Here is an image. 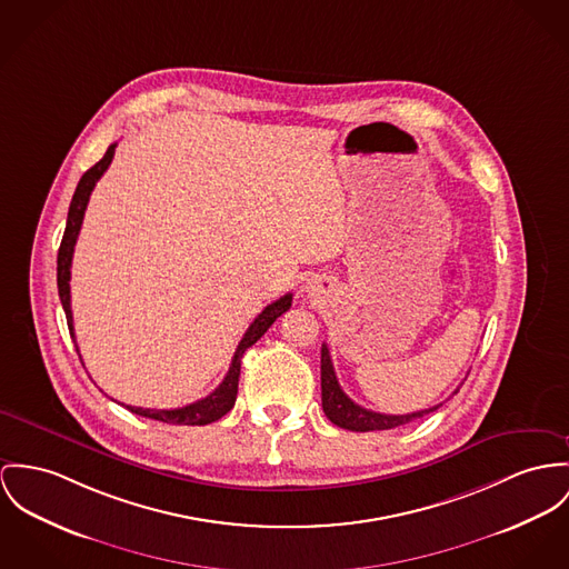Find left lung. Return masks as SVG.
Listing matches in <instances>:
<instances>
[{
	"label": "left lung",
	"mask_w": 569,
	"mask_h": 569,
	"mask_svg": "<svg viewBox=\"0 0 569 569\" xmlns=\"http://www.w3.org/2000/svg\"><path fill=\"white\" fill-rule=\"evenodd\" d=\"M320 388H322V409L325 416L338 425L340 429H349V431H357V433H366V431H388V429H396L402 425H409L431 411L439 409L429 407L422 411H413V413H405V416H388V413H377L370 409L359 407L357 402H352L347 393L342 392L333 363H331V355L327 345H322L320 350ZM459 390H455V393Z\"/></svg>",
	"instance_id": "left-lung-1"
}]
</instances>
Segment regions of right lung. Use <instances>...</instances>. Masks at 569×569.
I'll return each instance as SVG.
<instances>
[{"label": "right lung", "instance_id": "obj_1", "mask_svg": "<svg viewBox=\"0 0 569 569\" xmlns=\"http://www.w3.org/2000/svg\"><path fill=\"white\" fill-rule=\"evenodd\" d=\"M114 149H117V142L108 147L106 156L94 164L90 167L87 173L80 179L78 188H76V194L71 199V206H69V217H67V227H64V236H62V242H60V249H58V295H60V303L62 309L67 313V325H69V331H71V338L76 342V333H73V313H71V262H73V249H76V242H78V233L82 229V220H84V212H87L88 199H90V192L94 188V183L101 179V176L108 171L112 158H114ZM292 306V295H286L281 299H277L274 303L263 307L262 313L251 322V327L247 329L244 338L240 340L238 349L233 352V359H231V366H229V372L224 375L222 383L212 393H208L206 398L197 400V402H190L186 407H179V409H142V407H130L131 413L136 416H142V418H151V420H158V422H167V425H176V427H203V425H210V422H217L219 418H222L236 402V393H238V379H240V361H242V355L244 350L251 349L263 333L268 331V327L283 313L288 311ZM78 349V347H76ZM80 352V350H78Z\"/></svg>", "mask_w": 569, "mask_h": 569}]
</instances>
